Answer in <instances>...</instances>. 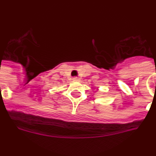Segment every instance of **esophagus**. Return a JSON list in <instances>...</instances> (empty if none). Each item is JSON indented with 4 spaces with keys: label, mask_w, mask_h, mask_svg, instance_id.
Here are the masks:
<instances>
[{
    "label": "esophagus",
    "mask_w": 156,
    "mask_h": 156,
    "mask_svg": "<svg viewBox=\"0 0 156 156\" xmlns=\"http://www.w3.org/2000/svg\"><path fill=\"white\" fill-rule=\"evenodd\" d=\"M73 81H74V82H79L80 78H78V77H74V78H73Z\"/></svg>",
    "instance_id": "esophagus-1"
}]
</instances>
